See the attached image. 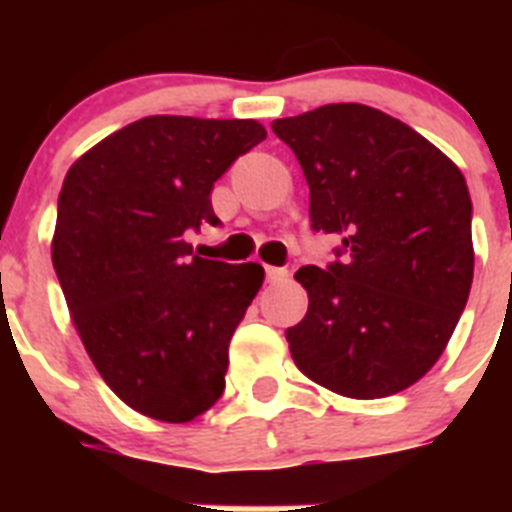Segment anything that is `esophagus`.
Masks as SVG:
<instances>
[{
    "mask_svg": "<svg viewBox=\"0 0 512 512\" xmlns=\"http://www.w3.org/2000/svg\"><path fill=\"white\" fill-rule=\"evenodd\" d=\"M289 277V271L284 266H266V279L269 282H284Z\"/></svg>",
    "mask_w": 512,
    "mask_h": 512,
    "instance_id": "obj_1",
    "label": "esophagus"
}]
</instances>
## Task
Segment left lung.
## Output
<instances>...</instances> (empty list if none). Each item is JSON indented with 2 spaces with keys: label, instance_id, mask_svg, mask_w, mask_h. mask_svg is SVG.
Returning <instances> with one entry per match:
<instances>
[{
  "label": "left lung",
  "instance_id": "left-lung-1",
  "mask_svg": "<svg viewBox=\"0 0 512 512\" xmlns=\"http://www.w3.org/2000/svg\"><path fill=\"white\" fill-rule=\"evenodd\" d=\"M271 130L302 166L310 228L341 238L336 261L295 274L310 297L287 328L297 369L356 400L408 390L443 354L472 289L464 176L366 104H325Z\"/></svg>",
  "mask_w": 512,
  "mask_h": 512
}]
</instances>
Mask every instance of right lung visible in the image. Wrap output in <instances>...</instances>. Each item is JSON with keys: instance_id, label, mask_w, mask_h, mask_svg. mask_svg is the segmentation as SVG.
Returning <instances> with one entry per match:
<instances>
[{"instance_id": "right-lung-1", "label": "right lung", "mask_w": 512, "mask_h": 512, "mask_svg": "<svg viewBox=\"0 0 512 512\" xmlns=\"http://www.w3.org/2000/svg\"><path fill=\"white\" fill-rule=\"evenodd\" d=\"M266 138L256 120L153 115L87 151L58 194L53 269L89 359L125 405L187 423L225 390L259 264L194 256L212 187Z\"/></svg>"}]
</instances>
